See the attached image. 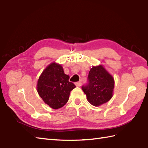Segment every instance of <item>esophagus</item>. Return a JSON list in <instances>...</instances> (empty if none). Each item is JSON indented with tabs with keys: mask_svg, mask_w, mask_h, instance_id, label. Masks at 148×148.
Segmentation results:
<instances>
[{
	"mask_svg": "<svg viewBox=\"0 0 148 148\" xmlns=\"http://www.w3.org/2000/svg\"><path fill=\"white\" fill-rule=\"evenodd\" d=\"M75 85H76L77 87H80L82 85V82H78L75 83Z\"/></svg>",
	"mask_w": 148,
	"mask_h": 148,
	"instance_id": "34e87169",
	"label": "esophagus"
}]
</instances>
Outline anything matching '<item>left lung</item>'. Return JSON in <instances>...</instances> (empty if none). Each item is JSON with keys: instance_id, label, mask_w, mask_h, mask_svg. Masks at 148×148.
<instances>
[{"instance_id": "1", "label": "left lung", "mask_w": 148, "mask_h": 148, "mask_svg": "<svg viewBox=\"0 0 148 148\" xmlns=\"http://www.w3.org/2000/svg\"><path fill=\"white\" fill-rule=\"evenodd\" d=\"M114 82L113 77L101 65L90 69L86 84L82 88L87 99L93 106H100L113 96Z\"/></svg>"}]
</instances>
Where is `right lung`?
I'll return each instance as SVG.
<instances>
[{
    "instance_id": "right-lung-1",
    "label": "right lung",
    "mask_w": 148,
    "mask_h": 148,
    "mask_svg": "<svg viewBox=\"0 0 148 148\" xmlns=\"http://www.w3.org/2000/svg\"><path fill=\"white\" fill-rule=\"evenodd\" d=\"M69 79L61 65L49 64L38 78L37 88L39 96L53 109L63 107L69 99L70 92L76 87Z\"/></svg>"
}]
</instances>
